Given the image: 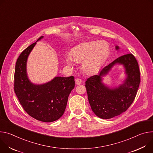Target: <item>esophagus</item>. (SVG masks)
<instances>
[{
	"label": "esophagus",
	"mask_w": 153,
	"mask_h": 153,
	"mask_svg": "<svg viewBox=\"0 0 153 153\" xmlns=\"http://www.w3.org/2000/svg\"><path fill=\"white\" fill-rule=\"evenodd\" d=\"M81 82H82V80L81 79H79V78L76 79L75 83H76V85H80V84H81Z\"/></svg>",
	"instance_id": "obj_1"
}]
</instances>
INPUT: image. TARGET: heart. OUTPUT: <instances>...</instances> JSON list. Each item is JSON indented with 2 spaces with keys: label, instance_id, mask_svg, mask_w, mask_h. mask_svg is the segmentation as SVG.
I'll list each match as a JSON object with an SVG mask.
<instances>
[{
  "label": "heart",
  "instance_id": "1",
  "mask_svg": "<svg viewBox=\"0 0 153 153\" xmlns=\"http://www.w3.org/2000/svg\"><path fill=\"white\" fill-rule=\"evenodd\" d=\"M110 53L109 44L105 41H93L81 44L72 50L70 56L67 55L65 62L73 65V61H82V71L87 74L98 71L108 58Z\"/></svg>",
  "mask_w": 153,
  "mask_h": 153
}]
</instances>
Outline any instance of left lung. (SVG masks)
I'll return each mask as SVG.
<instances>
[{
	"mask_svg": "<svg viewBox=\"0 0 153 153\" xmlns=\"http://www.w3.org/2000/svg\"><path fill=\"white\" fill-rule=\"evenodd\" d=\"M119 46L116 45L118 51ZM116 65H123L126 78L117 87H111L103 82L105 76ZM140 82L138 62L131 53L118 57L102 68L98 75L86 81L88 100L94 114L103 119H109L125 112L136 96Z\"/></svg>",
	"mask_w": 153,
	"mask_h": 153,
	"instance_id": "1",
	"label": "left lung"
}]
</instances>
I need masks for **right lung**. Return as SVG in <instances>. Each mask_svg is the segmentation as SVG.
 Wrapping results in <instances>:
<instances>
[{"label": "right lung", "mask_w": 153, "mask_h": 153, "mask_svg": "<svg viewBox=\"0 0 153 153\" xmlns=\"http://www.w3.org/2000/svg\"><path fill=\"white\" fill-rule=\"evenodd\" d=\"M40 37L36 42L43 39ZM36 42L25 49L17 60L14 73V92L27 113L43 122H52L63 115L68 97L75 87L74 77L55 76L41 84L32 82L27 72L28 56Z\"/></svg>", "instance_id": "right-lung-1"}]
</instances>
